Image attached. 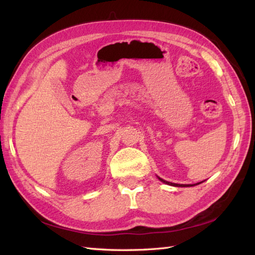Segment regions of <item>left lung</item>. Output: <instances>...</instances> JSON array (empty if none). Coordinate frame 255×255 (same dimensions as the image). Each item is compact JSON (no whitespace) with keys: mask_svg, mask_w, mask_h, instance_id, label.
Instances as JSON below:
<instances>
[{"mask_svg":"<svg viewBox=\"0 0 255 255\" xmlns=\"http://www.w3.org/2000/svg\"><path fill=\"white\" fill-rule=\"evenodd\" d=\"M158 178H159V180H160L161 182H163V183H165V184H169V185H172V186H177V187H188V186H194V185H192V184H175V183H171V182H167V181L162 180V178H161V177H159V176H158ZM197 184H200V183H197ZM197 184H195V185H197Z\"/></svg>","mask_w":255,"mask_h":255,"instance_id":"1","label":"left lung"}]
</instances>
